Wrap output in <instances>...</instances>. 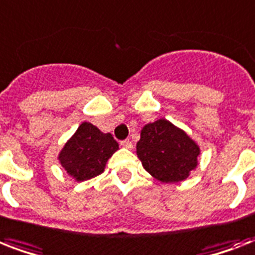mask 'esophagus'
Listing matches in <instances>:
<instances>
[{"label":"esophagus","instance_id":"obj_1","mask_svg":"<svg viewBox=\"0 0 255 255\" xmlns=\"http://www.w3.org/2000/svg\"><path fill=\"white\" fill-rule=\"evenodd\" d=\"M120 144H122V147L127 148V149H132V148H133V144H132L129 140H123Z\"/></svg>","mask_w":255,"mask_h":255}]
</instances>
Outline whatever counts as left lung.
<instances>
[{
    "mask_svg": "<svg viewBox=\"0 0 255 255\" xmlns=\"http://www.w3.org/2000/svg\"><path fill=\"white\" fill-rule=\"evenodd\" d=\"M198 144L167 119L145 124L136 144L144 169L160 182L173 184L189 177L198 165Z\"/></svg>",
    "mask_w": 255,
    "mask_h": 255,
    "instance_id": "obj_1",
    "label": "left lung"
}]
</instances>
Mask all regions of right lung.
<instances>
[{"mask_svg": "<svg viewBox=\"0 0 255 255\" xmlns=\"http://www.w3.org/2000/svg\"><path fill=\"white\" fill-rule=\"evenodd\" d=\"M119 149L110 132L104 133L90 122H83L62 147L58 161L77 182L103 173L108 159Z\"/></svg>", "mask_w": 255, "mask_h": 255, "instance_id": "obj_1", "label": "right lung"}]
</instances>
